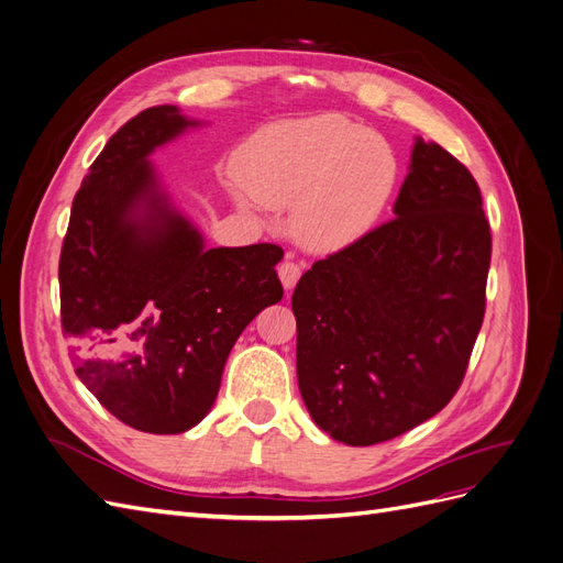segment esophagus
I'll use <instances>...</instances> for the list:
<instances>
[{
    "instance_id": "1",
    "label": "esophagus",
    "mask_w": 563,
    "mask_h": 563,
    "mask_svg": "<svg viewBox=\"0 0 563 563\" xmlns=\"http://www.w3.org/2000/svg\"><path fill=\"white\" fill-rule=\"evenodd\" d=\"M300 263H296L294 258H286L282 265H279V269H277V275H279V279H282V286L286 288V291H291V288L298 284V279H300Z\"/></svg>"
}]
</instances>
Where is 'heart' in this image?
I'll list each match as a JSON object with an SVG mask.
<instances>
[{"label": "heart", "instance_id": "b5f03b06", "mask_svg": "<svg viewBox=\"0 0 563 563\" xmlns=\"http://www.w3.org/2000/svg\"><path fill=\"white\" fill-rule=\"evenodd\" d=\"M236 178L265 207H291L300 246L331 253L378 223L395 190L397 159L371 129L323 112L255 133L236 159ZM240 201L249 207L246 195Z\"/></svg>", "mask_w": 563, "mask_h": 563}]
</instances>
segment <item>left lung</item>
Instances as JSON below:
<instances>
[{"instance_id":"obj_1","label":"left lung","mask_w":563,"mask_h":563,"mask_svg":"<svg viewBox=\"0 0 563 563\" xmlns=\"http://www.w3.org/2000/svg\"><path fill=\"white\" fill-rule=\"evenodd\" d=\"M395 218L300 277V397L347 446L395 439L463 383L486 308L490 230L479 185L416 135Z\"/></svg>"}]
</instances>
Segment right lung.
<instances>
[{
  "label": "right lung",
  "mask_w": 563,
  "mask_h": 563,
  "mask_svg": "<svg viewBox=\"0 0 563 563\" xmlns=\"http://www.w3.org/2000/svg\"><path fill=\"white\" fill-rule=\"evenodd\" d=\"M203 124L155 106L119 129L79 187L60 253L75 373L114 418L150 434L207 418L236 338L284 296V251L209 249L150 159Z\"/></svg>",
  "instance_id": "add662e5"
}]
</instances>
